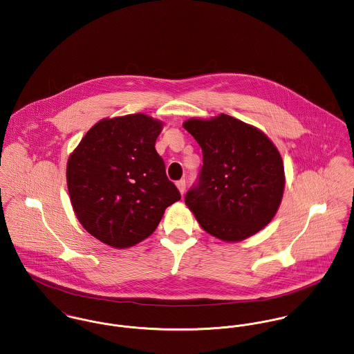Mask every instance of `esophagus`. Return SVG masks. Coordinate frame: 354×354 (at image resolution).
<instances>
[{
	"label": "esophagus",
	"instance_id": "obj_1",
	"mask_svg": "<svg viewBox=\"0 0 354 354\" xmlns=\"http://www.w3.org/2000/svg\"><path fill=\"white\" fill-rule=\"evenodd\" d=\"M176 187L180 191V194H183L186 191V180L185 179H180L176 182Z\"/></svg>",
	"mask_w": 354,
	"mask_h": 354
}]
</instances>
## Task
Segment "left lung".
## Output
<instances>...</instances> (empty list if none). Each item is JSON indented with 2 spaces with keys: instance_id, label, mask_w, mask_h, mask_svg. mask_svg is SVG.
Listing matches in <instances>:
<instances>
[{
  "instance_id": "obj_1",
  "label": "left lung",
  "mask_w": 354,
  "mask_h": 354,
  "mask_svg": "<svg viewBox=\"0 0 354 354\" xmlns=\"http://www.w3.org/2000/svg\"><path fill=\"white\" fill-rule=\"evenodd\" d=\"M202 148L203 165L185 202L209 234L253 236L274 217L284 191L283 160L257 128L227 114L183 124Z\"/></svg>"
}]
</instances>
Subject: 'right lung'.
Returning <instances> with one entry per match:
<instances>
[{"mask_svg":"<svg viewBox=\"0 0 354 354\" xmlns=\"http://www.w3.org/2000/svg\"><path fill=\"white\" fill-rule=\"evenodd\" d=\"M163 124L147 114L97 122L67 162V186L82 226L113 248H129L158 227L180 199L155 149Z\"/></svg>","mask_w":354,"mask_h":354,"instance_id":"right-lung-1","label":"right lung"}]
</instances>
